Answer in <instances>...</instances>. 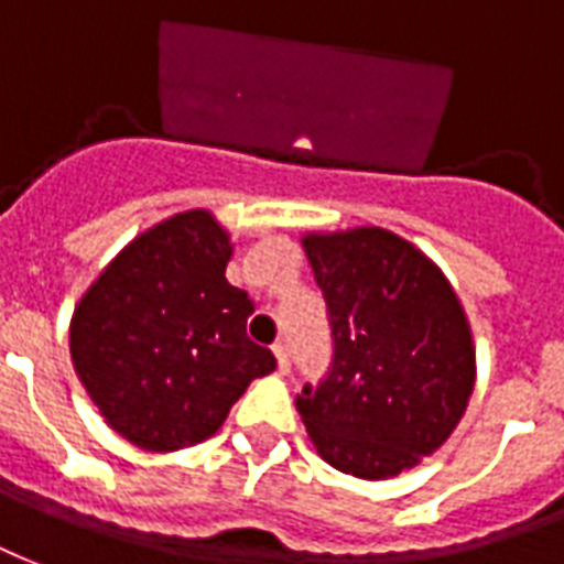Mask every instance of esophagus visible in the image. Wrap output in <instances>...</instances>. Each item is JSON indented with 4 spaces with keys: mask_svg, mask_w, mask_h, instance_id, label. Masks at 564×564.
<instances>
[{
    "mask_svg": "<svg viewBox=\"0 0 564 564\" xmlns=\"http://www.w3.org/2000/svg\"><path fill=\"white\" fill-rule=\"evenodd\" d=\"M273 355H276V369L285 376L288 369H291V355H288V345L285 343H276L273 345Z\"/></svg>",
    "mask_w": 564,
    "mask_h": 564,
    "instance_id": "1",
    "label": "esophagus"
}]
</instances>
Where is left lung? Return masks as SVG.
Wrapping results in <instances>:
<instances>
[{
    "instance_id": "1",
    "label": "left lung",
    "mask_w": 564,
    "mask_h": 564,
    "mask_svg": "<svg viewBox=\"0 0 564 564\" xmlns=\"http://www.w3.org/2000/svg\"><path fill=\"white\" fill-rule=\"evenodd\" d=\"M327 300L330 372L297 412L315 451L355 478H393L445 445L475 390V343L445 273L384 228L306 234Z\"/></svg>"
}]
</instances>
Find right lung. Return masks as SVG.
<instances>
[{"label": "right lung", "instance_id": "1", "mask_svg": "<svg viewBox=\"0 0 564 564\" xmlns=\"http://www.w3.org/2000/svg\"><path fill=\"white\" fill-rule=\"evenodd\" d=\"M231 237L207 209L152 225L72 315V364L113 433L180 451L219 430L252 378L276 369L246 336L254 303L225 279Z\"/></svg>", "mask_w": 564, "mask_h": 564}]
</instances>
